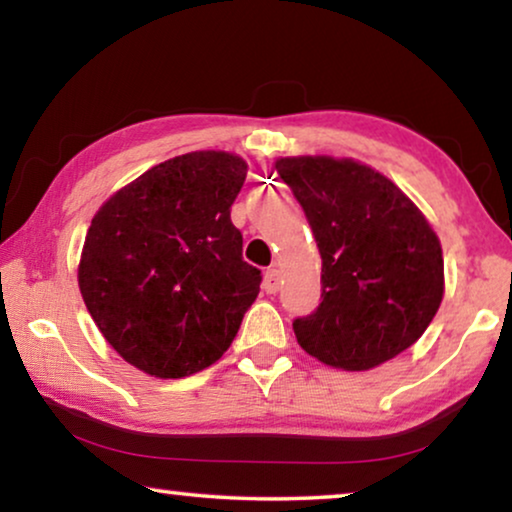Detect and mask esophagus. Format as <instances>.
<instances>
[{"instance_id": "esophagus-1", "label": "esophagus", "mask_w": 512, "mask_h": 512, "mask_svg": "<svg viewBox=\"0 0 512 512\" xmlns=\"http://www.w3.org/2000/svg\"><path fill=\"white\" fill-rule=\"evenodd\" d=\"M279 284H282V275H279L277 268H268L265 270V277H263V289L268 293H277L279 291Z\"/></svg>"}]
</instances>
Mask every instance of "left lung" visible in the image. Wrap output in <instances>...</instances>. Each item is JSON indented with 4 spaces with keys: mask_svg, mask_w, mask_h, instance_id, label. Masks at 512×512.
Segmentation results:
<instances>
[{
    "mask_svg": "<svg viewBox=\"0 0 512 512\" xmlns=\"http://www.w3.org/2000/svg\"><path fill=\"white\" fill-rule=\"evenodd\" d=\"M321 254V303L293 319L298 345L342 370H370L422 338L443 300V249L401 188L356 160L279 158Z\"/></svg>",
    "mask_w": 512,
    "mask_h": 512,
    "instance_id": "1",
    "label": "left lung"
}]
</instances>
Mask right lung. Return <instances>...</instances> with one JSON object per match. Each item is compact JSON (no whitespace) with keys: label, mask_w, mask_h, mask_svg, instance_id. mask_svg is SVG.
Segmentation results:
<instances>
[{"label":"right lung","mask_w":512,"mask_h":512,"mask_svg":"<svg viewBox=\"0 0 512 512\" xmlns=\"http://www.w3.org/2000/svg\"><path fill=\"white\" fill-rule=\"evenodd\" d=\"M247 163L193 151L151 167L100 207L79 263L90 317L125 361L186 377L219 361L261 291L230 207Z\"/></svg>","instance_id":"add662e5"}]
</instances>
